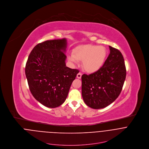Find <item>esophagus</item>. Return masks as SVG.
I'll return each instance as SVG.
<instances>
[{"mask_svg":"<svg viewBox=\"0 0 149 149\" xmlns=\"http://www.w3.org/2000/svg\"><path fill=\"white\" fill-rule=\"evenodd\" d=\"M81 76H82V73H79L77 74V77L78 79H81Z\"/></svg>","mask_w":149,"mask_h":149,"instance_id":"esophagus-1","label":"esophagus"}]
</instances>
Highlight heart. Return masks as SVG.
<instances>
[{
  "label": "heart",
  "mask_w": 149,
  "mask_h": 149,
  "mask_svg": "<svg viewBox=\"0 0 149 149\" xmlns=\"http://www.w3.org/2000/svg\"><path fill=\"white\" fill-rule=\"evenodd\" d=\"M107 55V51L105 47L86 45L76 48L75 54L70 53L68 58L73 64H77L79 60L83 61V66L85 70L89 73H93L103 66Z\"/></svg>",
  "instance_id": "b5f03b06"
}]
</instances>
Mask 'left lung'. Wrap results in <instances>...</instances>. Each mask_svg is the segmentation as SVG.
<instances>
[{
	"label": "left lung",
	"mask_w": 149,
	"mask_h": 149,
	"mask_svg": "<svg viewBox=\"0 0 149 149\" xmlns=\"http://www.w3.org/2000/svg\"><path fill=\"white\" fill-rule=\"evenodd\" d=\"M109 48L110 53L103 66L93 73L81 76L83 100L93 109L103 108L113 103L120 95L126 79L122 54L111 46Z\"/></svg>",
	"instance_id": "left-lung-1"
}]
</instances>
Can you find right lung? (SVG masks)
<instances>
[{"instance_id": "add662e5", "label": "right lung", "mask_w": 149, "mask_h": 149, "mask_svg": "<svg viewBox=\"0 0 149 149\" xmlns=\"http://www.w3.org/2000/svg\"><path fill=\"white\" fill-rule=\"evenodd\" d=\"M65 38L37 45L29 54L25 74L30 91L43 106L56 108L65 101L79 70L66 66Z\"/></svg>"}]
</instances>
